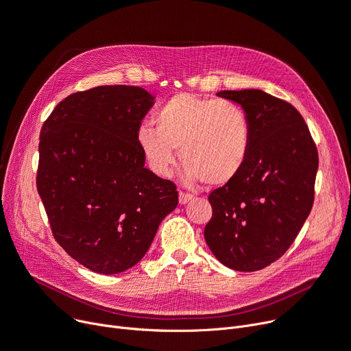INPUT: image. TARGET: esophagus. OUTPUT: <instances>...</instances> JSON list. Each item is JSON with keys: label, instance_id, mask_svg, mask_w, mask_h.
Returning a JSON list of instances; mask_svg holds the SVG:
<instances>
[{"label": "esophagus", "instance_id": "1", "mask_svg": "<svg viewBox=\"0 0 351 351\" xmlns=\"http://www.w3.org/2000/svg\"><path fill=\"white\" fill-rule=\"evenodd\" d=\"M191 198H193V195H191L190 193H182V191H180V197H178V202H180V204H186V203H189Z\"/></svg>", "mask_w": 351, "mask_h": 351}]
</instances>
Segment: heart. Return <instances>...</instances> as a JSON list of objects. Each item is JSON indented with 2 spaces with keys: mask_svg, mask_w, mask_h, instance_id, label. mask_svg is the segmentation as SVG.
<instances>
[{
  "mask_svg": "<svg viewBox=\"0 0 351 351\" xmlns=\"http://www.w3.org/2000/svg\"><path fill=\"white\" fill-rule=\"evenodd\" d=\"M154 123L157 130H138L137 143L149 169L158 176L170 174L174 148H180L186 178L202 180L210 187L228 184L248 160L252 124L237 103L182 93L157 110Z\"/></svg>",
  "mask_w": 351,
  "mask_h": 351,
  "instance_id": "1",
  "label": "heart"
}]
</instances>
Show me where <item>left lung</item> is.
Here are the masks:
<instances>
[{"label":"left lung","instance_id":"1","mask_svg":"<svg viewBox=\"0 0 351 351\" xmlns=\"http://www.w3.org/2000/svg\"><path fill=\"white\" fill-rule=\"evenodd\" d=\"M217 95L244 108L252 147L243 171L210 193L204 237L224 265L257 271L287 252L308 217L319 153L303 115L285 99L261 90Z\"/></svg>","mask_w":351,"mask_h":351}]
</instances>
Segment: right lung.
Here are the masks:
<instances>
[{"label": "right lung", "mask_w": 351, "mask_h": 351, "mask_svg": "<svg viewBox=\"0 0 351 351\" xmlns=\"http://www.w3.org/2000/svg\"><path fill=\"white\" fill-rule=\"evenodd\" d=\"M153 99L141 87H94L64 98L41 128L37 190L53 236L99 274L137 264L178 204L177 186L145 169L137 143Z\"/></svg>", "instance_id": "obj_1"}]
</instances>
